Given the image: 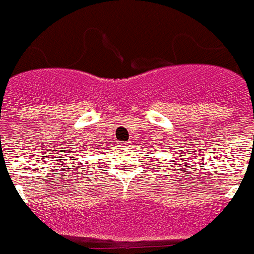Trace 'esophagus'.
I'll list each match as a JSON object with an SVG mask.
<instances>
[{"mask_svg":"<svg viewBox=\"0 0 254 254\" xmlns=\"http://www.w3.org/2000/svg\"><path fill=\"white\" fill-rule=\"evenodd\" d=\"M122 147H124V148L129 147V143H123V144H122Z\"/></svg>","mask_w":254,"mask_h":254,"instance_id":"1","label":"esophagus"}]
</instances>
